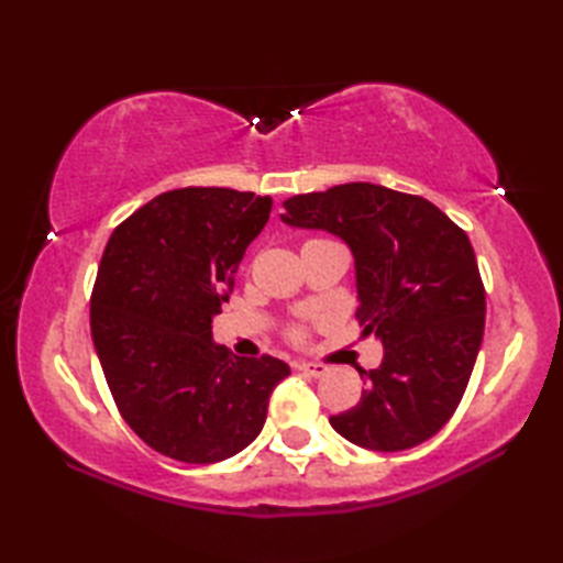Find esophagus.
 <instances>
[{"label":"esophagus","mask_w":563,"mask_h":563,"mask_svg":"<svg viewBox=\"0 0 563 563\" xmlns=\"http://www.w3.org/2000/svg\"><path fill=\"white\" fill-rule=\"evenodd\" d=\"M295 367L300 369V373L309 375V377H324L329 373V367L321 365V363H297Z\"/></svg>","instance_id":"esophagus-1"}]
</instances>
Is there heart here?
<instances>
[{
    "label": "heart",
    "mask_w": 563,
    "mask_h": 563,
    "mask_svg": "<svg viewBox=\"0 0 563 563\" xmlns=\"http://www.w3.org/2000/svg\"><path fill=\"white\" fill-rule=\"evenodd\" d=\"M288 336H290L292 341H302V339H305V329H302V327H292V329L288 331Z\"/></svg>",
    "instance_id": "obj_1"
}]
</instances>
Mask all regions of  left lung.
<instances>
[{"mask_svg": "<svg viewBox=\"0 0 563 563\" xmlns=\"http://www.w3.org/2000/svg\"><path fill=\"white\" fill-rule=\"evenodd\" d=\"M283 222L341 236L355 256V319L385 345L367 389L331 426L355 445L397 452L433 438L470 385L486 290L470 236L433 202L375 184H343L283 202Z\"/></svg>", "mask_w": 563, "mask_h": 563, "instance_id": "8db88e82", "label": "left lung"}]
</instances>
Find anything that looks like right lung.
Instances as JSON below:
<instances>
[{
  "label": "right lung",
  "instance_id": "add662e5",
  "mask_svg": "<svg viewBox=\"0 0 563 563\" xmlns=\"http://www.w3.org/2000/svg\"><path fill=\"white\" fill-rule=\"evenodd\" d=\"M273 200L234 188H174L115 227L91 290V339L123 421L188 464L242 452L290 367L212 343Z\"/></svg>",
  "mask_w": 563,
  "mask_h": 563
}]
</instances>
